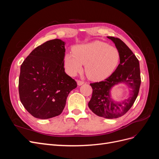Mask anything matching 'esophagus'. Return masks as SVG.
I'll use <instances>...</instances> for the list:
<instances>
[{
	"instance_id": "esophagus-1",
	"label": "esophagus",
	"mask_w": 159,
	"mask_h": 159,
	"mask_svg": "<svg viewBox=\"0 0 159 159\" xmlns=\"http://www.w3.org/2000/svg\"><path fill=\"white\" fill-rule=\"evenodd\" d=\"M77 83H78V85H81L84 84V81H81V80H78L77 81Z\"/></svg>"
}]
</instances>
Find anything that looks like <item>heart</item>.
I'll list each match as a JSON object with an SVG mask.
<instances>
[{
	"label": "heart",
	"mask_w": 159,
	"mask_h": 159,
	"mask_svg": "<svg viewBox=\"0 0 159 159\" xmlns=\"http://www.w3.org/2000/svg\"><path fill=\"white\" fill-rule=\"evenodd\" d=\"M120 60L119 51L107 43L95 41L77 46L74 53L65 56L64 66L68 73L75 75L83 69L89 78L101 80L111 74Z\"/></svg>",
	"instance_id": "heart-1"
}]
</instances>
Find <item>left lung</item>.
I'll list each match as a JSON object with an SVG mask.
<instances>
[{
	"mask_svg": "<svg viewBox=\"0 0 159 159\" xmlns=\"http://www.w3.org/2000/svg\"><path fill=\"white\" fill-rule=\"evenodd\" d=\"M107 38L113 42L119 52L120 64L109 78L90 84L93 93L88 106L99 117L115 119L125 114L135 102L141 85V74L139 60L129 48L118 38ZM119 83L125 84L131 89L128 99L122 102H115L110 95V89Z\"/></svg>",
	"mask_w": 159,
	"mask_h": 159,
	"instance_id": "left-lung-1",
	"label": "left lung"
}]
</instances>
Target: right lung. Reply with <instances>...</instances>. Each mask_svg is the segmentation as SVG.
<instances>
[{"label": "right lung", "instance_id": "add662e5", "mask_svg": "<svg viewBox=\"0 0 159 159\" xmlns=\"http://www.w3.org/2000/svg\"><path fill=\"white\" fill-rule=\"evenodd\" d=\"M65 52L64 42L47 41L33 50L20 66L19 96L33 117L46 119L60 115L70 92L77 87L65 72Z\"/></svg>", "mask_w": 159, "mask_h": 159}]
</instances>
